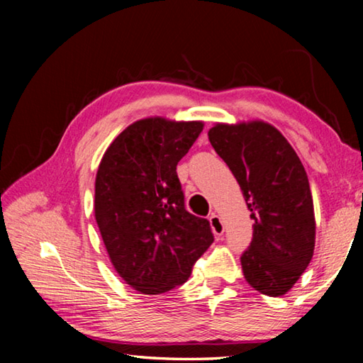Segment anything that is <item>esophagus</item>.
<instances>
[{
	"mask_svg": "<svg viewBox=\"0 0 363 363\" xmlns=\"http://www.w3.org/2000/svg\"><path fill=\"white\" fill-rule=\"evenodd\" d=\"M210 219V227H211V230H213V233L216 237H220L224 233V224H223V220H220V218L218 216L216 213H211V216L208 218Z\"/></svg>",
	"mask_w": 363,
	"mask_h": 363,
	"instance_id": "34e87169",
	"label": "esophagus"
}]
</instances>
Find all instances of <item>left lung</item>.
<instances>
[{
  "label": "left lung",
  "mask_w": 363,
  "mask_h": 363,
  "mask_svg": "<svg viewBox=\"0 0 363 363\" xmlns=\"http://www.w3.org/2000/svg\"><path fill=\"white\" fill-rule=\"evenodd\" d=\"M208 138L235 176L253 219L242 255L245 280L262 294L290 291L315 247L314 201L306 169L277 128L253 120L216 123Z\"/></svg>",
  "instance_id": "1"
}]
</instances>
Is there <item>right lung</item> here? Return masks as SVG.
Wrapping results in <instances>:
<instances>
[{"label": "right lung", "instance_id": "add662e5", "mask_svg": "<svg viewBox=\"0 0 363 363\" xmlns=\"http://www.w3.org/2000/svg\"><path fill=\"white\" fill-rule=\"evenodd\" d=\"M203 121L150 116L121 131L96 174L94 216L120 277L143 294L182 285L210 248V223L190 214L176 167Z\"/></svg>", "mask_w": 363, "mask_h": 363}]
</instances>
